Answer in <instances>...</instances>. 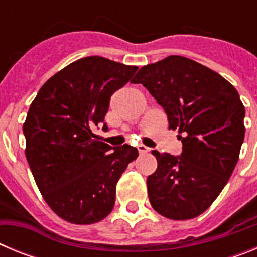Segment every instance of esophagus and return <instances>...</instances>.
<instances>
[{"instance_id": "34e87169", "label": "esophagus", "mask_w": 257, "mask_h": 257, "mask_svg": "<svg viewBox=\"0 0 257 257\" xmlns=\"http://www.w3.org/2000/svg\"><path fill=\"white\" fill-rule=\"evenodd\" d=\"M138 151H139L140 154H147L148 152H151V149H149L148 147H145V145H139V147H138Z\"/></svg>"}]
</instances>
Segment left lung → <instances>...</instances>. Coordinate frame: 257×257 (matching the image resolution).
I'll list each match as a JSON object with an SVG mask.
<instances>
[{"label":"left lung","mask_w":257,"mask_h":257,"mask_svg":"<svg viewBox=\"0 0 257 257\" xmlns=\"http://www.w3.org/2000/svg\"><path fill=\"white\" fill-rule=\"evenodd\" d=\"M178 130L180 156L160 153L147 179L151 205L162 216L188 220L205 212L228 183L244 139V106L234 86L192 59L171 55L140 68L136 81Z\"/></svg>","instance_id":"left-lung-1"}]
</instances>
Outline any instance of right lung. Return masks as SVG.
I'll list each match as a JSON object with an SVG mask.
<instances>
[{
  "label": "right lung",
  "mask_w": 257,
  "mask_h": 257,
  "mask_svg": "<svg viewBox=\"0 0 257 257\" xmlns=\"http://www.w3.org/2000/svg\"><path fill=\"white\" fill-rule=\"evenodd\" d=\"M136 70L101 56L79 59L47 79L29 106L27 161L47 205L65 221L87 225L108 216L117 181L139 156L131 145L112 148L92 133L108 130L110 96Z\"/></svg>",
  "instance_id": "add662e5"
}]
</instances>
